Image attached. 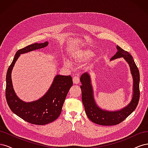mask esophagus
Masks as SVG:
<instances>
[{
    "instance_id": "obj_1",
    "label": "esophagus",
    "mask_w": 148,
    "mask_h": 148,
    "mask_svg": "<svg viewBox=\"0 0 148 148\" xmlns=\"http://www.w3.org/2000/svg\"><path fill=\"white\" fill-rule=\"evenodd\" d=\"M73 82L74 84H78L79 83V77L78 76V75H75L73 78Z\"/></svg>"
}]
</instances>
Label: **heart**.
<instances>
[{
  "label": "heart",
  "instance_id": "1",
  "mask_svg": "<svg viewBox=\"0 0 148 148\" xmlns=\"http://www.w3.org/2000/svg\"><path fill=\"white\" fill-rule=\"evenodd\" d=\"M92 55L93 52L91 50H89V49H83V50L79 51L77 53V54L75 55V58L78 60L82 61L89 59Z\"/></svg>",
  "mask_w": 148,
  "mask_h": 148
}]
</instances>
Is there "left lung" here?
Instances as JSON below:
<instances>
[{
	"mask_svg": "<svg viewBox=\"0 0 148 148\" xmlns=\"http://www.w3.org/2000/svg\"><path fill=\"white\" fill-rule=\"evenodd\" d=\"M117 52L111 58L114 60L117 58L123 57L128 62L133 78V95L130 103L122 110L115 112H108L103 110L98 107L93 97V91L91 84L90 76L86 72L80 77L82 85V102L88 117L92 122L98 125L110 126L118 125L128 117L135 110L140 100V72L134 61L132 56L130 53L123 50L117 46Z\"/></svg>",
	"mask_w": 148,
	"mask_h": 148,
	"instance_id": "1",
	"label": "left lung"
}]
</instances>
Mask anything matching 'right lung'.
<instances>
[{"mask_svg":"<svg viewBox=\"0 0 148 148\" xmlns=\"http://www.w3.org/2000/svg\"><path fill=\"white\" fill-rule=\"evenodd\" d=\"M47 44V41L41 44L36 43L19 49L8 67L6 75L5 97L10 109L26 122L34 125H46L52 122L59 117L67 94L73 85L70 75H57L49 91L39 100L25 102L16 96L12 86L11 72L17 59L21 53L43 48Z\"/></svg>","mask_w":148,"mask_h":148,"instance_id":"obj_1","label":"right lung"}]
</instances>
